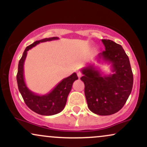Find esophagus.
Here are the masks:
<instances>
[{
	"label": "esophagus",
	"mask_w": 147,
	"mask_h": 147,
	"mask_svg": "<svg viewBox=\"0 0 147 147\" xmlns=\"http://www.w3.org/2000/svg\"><path fill=\"white\" fill-rule=\"evenodd\" d=\"M77 76L79 77V78H80L82 76V73L81 72V71H79V70H78V71H77Z\"/></svg>",
	"instance_id": "34e87169"
}]
</instances>
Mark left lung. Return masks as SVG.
I'll list each match as a JSON object with an SVG mask.
<instances>
[{
	"label": "left lung",
	"instance_id": "obj_1",
	"mask_svg": "<svg viewBox=\"0 0 147 147\" xmlns=\"http://www.w3.org/2000/svg\"><path fill=\"white\" fill-rule=\"evenodd\" d=\"M105 50L99 58L112 63L115 73L102 77L92 66L82 70L88 107L99 115H110L120 110L133 88V75L129 59L122 47L109 39H102Z\"/></svg>",
	"mask_w": 147,
	"mask_h": 147
}]
</instances>
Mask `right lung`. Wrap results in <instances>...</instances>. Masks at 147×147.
Masks as SVG:
<instances>
[{
	"label": "right lung",
	"mask_w": 147,
	"mask_h": 147,
	"mask_svg": "<svg viewBox=\"0 0 147 147\" xmlns=\"http://www.w3.org/2000/svg\"><path fill=\"white\" fill-rule=\"evenodd\" d=\"M57 37L44 38L36 41L25 48L23 56L18 62V72L16 75L18 88L23 100L29 109L42 115H53L63 111L67 102L69 92L71 90L72 84L78 79L77 74L73 73L67 78L63 79L50 93L45 95H37L28 88L23 77V64L27 56V52L40 42L57 39Z\"/></svg>",
	"instance_id": "obj_1"
}]
</instances>
